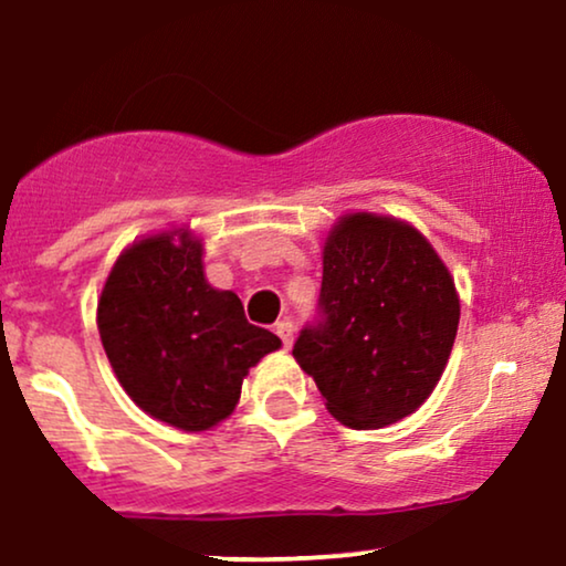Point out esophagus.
<instances>
[{
	"label": "esophagus",
	"instance_id": "obj_1",
	"mask_svg": "<svg viewBox=\"0 0 566 566\" xmlns=\"http://www.w3.org/2000/svg\"><path fill=\"white\" fill-rule=\"evenodd\" d=\"M274 331H276V336L284 342V346H287V349H290L292 342H295V326H292L290 321H279L276 326H274Z\"/></svg>",
	"mask_w": 566,
	"mask_h": 566
}]
</instances>
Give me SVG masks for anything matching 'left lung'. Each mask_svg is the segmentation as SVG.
Instances as JSON below:
<instances>
[{
  "label": "left lung",
  "mask_w": 566,
  "mask_h": 566,
  "mask_svg": "<svg viewBox=\"0 0 566 566\" xmlns=\"http://www.w3.org/2000/svg\"><path fill=\"white\" fill-rule=\"evenodd\" d=\"M321 313L292 349L297 365L344 427L380 429L432 396L453 352L461 297L413 224L349 212L323 243Z\"/></svg>",
  "instance_id": "left-lung-1"
}]
</instances>
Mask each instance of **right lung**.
<instances>
[{
  "label": "right lung",
  "mask_w": 566,
  "mask_h": 566,
  "mask_svg": "<svg viewBox=\"0 0 566 566\" xmlns=\"http://www.w3.org/2000/svg\"><path fill=\"white\" fill-rule=\"evenodd\" d=\"M201 255L188 224L134 240L97 297V331L120 388L184 432L228 419L248 370L282 346L245 321L235 292L207 282Z\"/></svg>",
  "instance_id": "add662e5"
}]
</instances>
